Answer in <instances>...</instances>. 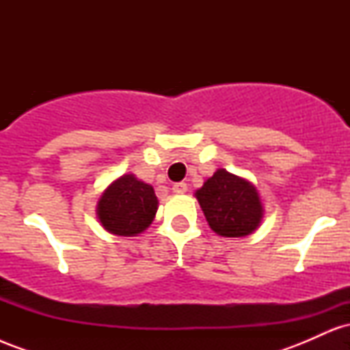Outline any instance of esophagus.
<instances>
[{
  "label": "esophagus",
  "mask_w": 350,
  "mask_h": 350,
  "mask_svg": "<svg viewBox=\"0 0 350 350\" xmlns=\"http://www.w3.org/2000/svg\"><path fill=\"white\" fill-rule=\"evenodd\" d=\"M186 191H187L186 183H176L174 186H172V192H174V194H184Z\"/></svg>",
  "instance_id": "obj_1"
}]
</instances>
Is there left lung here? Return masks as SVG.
<instances>
[{"instance_id":"left-lung-1","label":"left lung","mask_w":350,"mask_h":350,"mask_svg":"<svg viewBox=\"0 0 350 350\" xmlns=\"http://www.w3.org/2000/svg\"><path fill=\"white\" fill-rule=\"evenodd\" d=\"M196 198L208 226L222 237L250 235L263 217L256 189L226 170H217L196 192Z\"/></svg>"}]
</instances>
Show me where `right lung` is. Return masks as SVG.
Wrapping results in <instances>:
<instances>
[{
    "label": "right lung",
    "instance_id": "1",
    "mask_svg": "<svg viewBox=\"0 0 350 350\" xmlns=\"http://www.w3.org/2000/svg\"><path fill=\"white\" fill-rule=\"evenodd\" d=\"M158 199L150 184L124 174L111 183L98 200V219L115 235L135 237L150 227Z\"/></svg>",
    "mask_w": 350,
    "mask_h": 350
}]
</instances>
